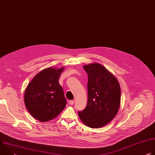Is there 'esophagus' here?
Here are the masks:
<instances>
[{
  "instance_id": "34e87169",
  "label": "esophagus",
  "mask_w": 155,
  "mask_h": 155,
  "mask_svg": "<svg viewBox=\"0 0 155 155\" xmlns=\"http://www.w3.org/2000/svg\"><path fill=\"white\" fill-rule=\"evenodd\" d=\"M69 104L70 105H74V101L71 100V101L69 102Z\"/></svg>"
}]
</instances>
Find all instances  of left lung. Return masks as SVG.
I'll list each match as a JSON object with an SVG mask.
<instances>
[{
	"label": "left lung",
	"instance_id": "1",
	"mask_svg": "<svg viewBox=\"0 0 155 155\" xmlns=\"http://www.w3.org/2000/svg\"><path fill=\"white\" fill-rule=\"evenodd\" d=\"M88 77L87 102L78 112L81 121L92 128L102 127L117 115L120 106L121 88L117 78L105 67L94 62L84 65Z\"/></svg>",
	"mask_w": 155,
	"mask_h": 155
}]
</instances>
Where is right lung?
Here are the masks:
<instances>
[{
	"instance_id": "add662e5",
	"label": "right lung",
	"mask_w": 155,
	"mask_h": 155,
	"mask_svg": "<svg viewBox=\"0 0 155 155\" xmlns=\"http://www.w3.org/2000/svg\"><path fill=\"white\" fill-rule=\"evenodd\" d=\"M64 68H48L38 73L28 84L25 93V104L36 120L47 122L55 118L65 108L64 97L59 78Z\"/></svg>"
}]
</instances>
